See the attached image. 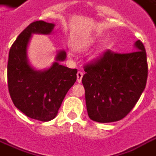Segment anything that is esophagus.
<instances>
[{"instance_id":"esophagus-1","label":"esophagus","mask_w":156,"mask_h":156,"mask_svg":"<svg viewBox=\"0 0 156 156\" xmlns=\"http://www.w3.org/2000/svg\"><path fill=\"white\" fill-rule=\"evenodd\" d=\"M82 76H83V73H82L81 71H78V72H77V81H78V82H80V81H81Z\"/></svg>"}]
</instances>
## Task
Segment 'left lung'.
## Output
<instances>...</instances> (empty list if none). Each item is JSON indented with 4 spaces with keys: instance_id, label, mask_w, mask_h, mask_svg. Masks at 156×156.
Returning <instances> with one entry per match:
<instances>
[{
    "instance_id": "left-lung-1",
    "label": "left lung",
    "mask_w": 156,
    "mask_h": 156,
    "mask_svg": "<svg viewBox=\"0 0 156 156\" xmlns=\"http://www.w3.org/2000/svg\"><path fill=\"white\" fill-rule=\"evenodd\" d=\"M136 51L111 50L84 65L82 77L86 105L91 119L111 123L123 119L143 94L148 78L147 55L137 40Z\"/></svg>"
}]
</instances>
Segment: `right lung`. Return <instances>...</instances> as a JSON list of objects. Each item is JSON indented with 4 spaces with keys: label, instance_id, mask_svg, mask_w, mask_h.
<instances>
[{
    "label": "right lung",
    "instance_id": "add662e5",
    "mask_svg": "<svg viewBox=\"0 0 156 156\" xmlns=\"http://www.w3.org/2000/svg\"><path fill=\"white\" fill-rule=\"evenodd\" d=\"M54 24L37 20L31 23L18 36L9 51L7 85L12 103L20 112L33 119L47 122L53 119L66 94L76 81V69H69L56 62L51 69L35 71L27 60V47L32 33L49 34ZM61 51L56 60L63 61Z\"/></svg>",
    "mask_w": 156,
    "mask_h": 156
}]
</instances>
